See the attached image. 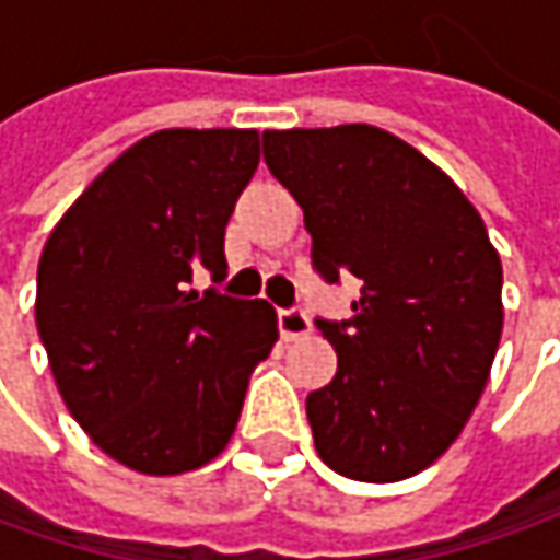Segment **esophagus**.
Returning a JSON list of instances; mask_svg holds the SVG:
<instances>
[{"instance_id": "obj_1", "label": "esophagus", "mask_w": 560, "mask_h": 560, "mask_svg": "<svg viewBox=\"0 0 560 560\" xmlns=\"http://www.w3.org/2000/svg\"><path fill=\"white\" fill-rule=\"evenodd\" d=\"M277 327H280V336L287 342L312 334V320H308V314L302 312V308H280L277 312Z\"/></svg>"}]
</instances>
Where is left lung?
I'll return each instance as SVG.
<instances>
[{"label":"left lung","instance_id":"obj_1","mask_svg":"<svg viewBox=\"0 0 560 560\" xmlns=\"http://www.w3.org/2000/svg\"><path fill=\"white\" fill-rule=\"evenodd\" d=\"M261 140L270 174L302 205L317 273L361 280L349 320H317L336 376L305 401L314 448L349 480H408L483 396L505 320L499 252L452 177L380 127Z\"/></svg>","mask_w":560,"mask_h":560}]
</instances>
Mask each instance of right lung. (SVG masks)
<instances>
[{"label": "right lung", "instance_id": "obj_1", "mask_svg": "<svg viewBox=\"0 0 560 560\" xmlns=\"http://www.w3.org/2000/svg\"><path fill=\"white\" fill-rule=\"evenodd\" d=\"M258 159V130H159L80 192L39 255L36 330L55 386L137 474L218 458L277 342L265 299L186 290L199 265L226 277V221Z\"/></svg>", "mask_w": 560, "mask_h": 560}]
</instances>
